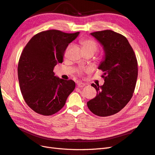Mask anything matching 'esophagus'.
I'll return each mask as SVG.
<instances>
[{
  "label": "esophagus",
  "mask_w": 155,
  "mask_h": 155,
  "mask_svg": "<svg viewBox=\"0 0 155 155\" xmlns=\"http://www.w3.org/2000/svg\"><path fill=\"white\" fill-rule=\"evenodd\" d=\"M77 85L79 88H81V87H83L84 86H85V83H83V82L81 81H78V83H77Z\"/></svg>",
  "instance_id": "34e87169"
}]
</instances>
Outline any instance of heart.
I'll list each match as a JSON object with an SVG mask.
<instances>
[{
	"instance_id": "1",
	"label": "heart",
	"mask_w": 155,
	"mask_h": 155,
	"mask_svg": "<svg viewBox=\"0 0 155 155\" xmlns=\"http://www.w3.org/2000/svg\"><path fill=\"white\" fill-rule=\"evenodd\" d=\"M81 47L84 52L94 53L97 48L96 42L91 39H82L80 41Z\"/></svg>"
}]
</instances>
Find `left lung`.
<instances>
[{"label": "left lung", "instance_id": "1", "mask_svg": "<svg viewBox=\"0 0 155 155\" xmlns=\"http://www.w3.org/2000/svg\"><path fill=\"white\" fill-rule=\"evenodd\" d=\"M99 41L104 50V59L98 69L104 72L102 86L91 84L96 96L87 102L93 114L109 116L120 111L133 96L138 77L136 55L125 37L112 30L91 34Z\"/></svg>", "mask_w": 155, "mask_h": 155}]
</instances>
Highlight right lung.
<instances>
[{"instance_id":"add662e5","label":"right lung","mask_w":155,"mask_h":155,"mask_svg":"<svg viewBox=\"0 0 155 155\" xmlns=\"http://www.w3.org/2000/svg\"><path fill=\"white\" fill-rule=\"evenodd\" d=\"M79 34L44 31L33 37L23 50L18 64V83L26 104L37 113L50 116L58 112L74 90V81L60 79L53 70L63 63L65 50Z\"/></svg>"}]
</instances>
